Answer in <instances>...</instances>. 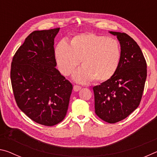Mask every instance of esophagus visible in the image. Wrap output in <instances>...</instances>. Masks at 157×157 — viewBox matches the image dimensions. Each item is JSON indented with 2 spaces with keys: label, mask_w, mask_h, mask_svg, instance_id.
<instances>
[{
  "label": "esophagus",
  "mask_w": 157,
  "mask_h": 157,
  "mask_svg": "<svg viewBox=\"0 0 157 157\" xmlns=\"http://www.w3.org/2000/svg\"><path fill=\"white\" fill-rule=\"evenodd\" d=\"M82 89V87L80 86H78V85H74L73 86V90L75 91H78Z\"/></svg>",
  "instance_id": "34e87169"
}]
</instances>
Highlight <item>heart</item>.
<instances>
[{"mask_svg":"<svg viewBox=\"0 0 157 157\" xmlns=\"http://www.w3.org/2000/svg\"><path fill=\"white\" fill-rule=\"evenodd\" d=\"M55 60L60 73H72L81 59L82 67L74 73L76 82L107 81L115 75L120 64L121 49L115 39L94 33L81 34L71 39L69 45L61 41L55 48Z\"/></svg>","mask_w":157,"mask_h":157,"instance_id":"b5f03b06","label":"heart"}]
</instances>
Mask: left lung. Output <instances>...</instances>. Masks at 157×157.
Masks as SVG:
<instances>
[{"label": "left lung", "instance_id": "8db88e82", "mask_svg": "<svg viewBox=\"0 0 157 157\" xmlns=\"http://www.w3.org/2000/svg\"><path fill=\"white\" fill-rule=\"evenodd\" d=\"M109 33L120 41V64L112 78L94 86L93 90L96 115L107 123H116L139 107L147 78V63L131 36L124 33Z\"/></svg>", "mask_w": 157, "mask_h": 157}]
</instances>
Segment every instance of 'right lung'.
<instances>
[{
    "label": "right lung",
    "mask_w": 157,
    "mask_h": 157,
    "mask_svg": "<svg viewBox=\"0 0 157 157\" xmlns=\"http://www.w3.org/2000/svg\"><path fill=\"white\" fill-rule=\"evenodd\" d=\"M59 28L34 31L13 57L10 78L16 102L31 120L45 126L64 119L73 85L55 68L54 39Z\"/></svg>",
    "instance_id": "obj_1"
}]
</instances>
